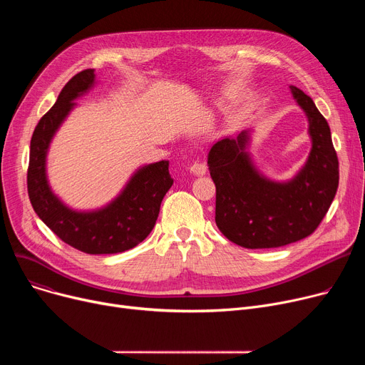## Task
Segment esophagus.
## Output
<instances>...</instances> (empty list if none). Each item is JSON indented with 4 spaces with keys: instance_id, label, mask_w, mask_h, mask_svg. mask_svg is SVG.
<instances>
[{
    "instance_id": "esophagus-1",
    "label": "esophagus",
    "mask_w": 365,
    "mask_h": 365,
    "mask_svg": "<svg viewBox=\"0 0 365 365\" xmlns=\"http://www.w3.org/2000/svg\"><path fill=\"white\" fill-rule=\"evenodd\" d=\"M189 170L192 171L194 175H197V176H202V175H205V171H207V165H205L204 163H201V161H195V163L190 164Z\"/></svg>"
}]
</instances>
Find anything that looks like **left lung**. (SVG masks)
Instances as JSON below:
<instances>
[{
	"label": "left lung",
	"mask_w": 365,
	"mask_h": 365,
	"mask_svg": "<svg viewBox=\"0 0 365 365\" xmlns=\"http://www.w3.org/2000/svg\"><path fill=\"white\" fill-rule=\"evenodd\" d=\"M290 88L308 115L312 139L309 158L294 179L277 183L259 175L245 152L247 131L219 140L208 152L216 225L229 241L245 248H275L309 237L327 215L339 186L329 123L308 94Z\"/></svg>",
	"instance_id": "left-lung-1"
}]
</instances>
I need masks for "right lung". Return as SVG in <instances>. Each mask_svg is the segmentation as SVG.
I'll use <instances>...</instances> for the list:
<instances>
[{"label":"right lung","mask_w":365,"mask_h":365,"mask_svg":"<svg viewBox=\"0 0 365 365\" xmlns=\"http://www.w3.org/2000/svg\"><path fill=\"white\" fill-rule=\"evenodd\" d=\"M93 83V69L73 75L53 108L38 121L31 139L28 195L38 217L63 242L87 255H113L136 247L150 234L173 179L168 161L145 165L131 178L117 200L88 213L73 212L51 192L46 176L50 140L73 108L72 101L86 93Z\"/></svg>","instance_id":"add662e5"}]
</instances>
